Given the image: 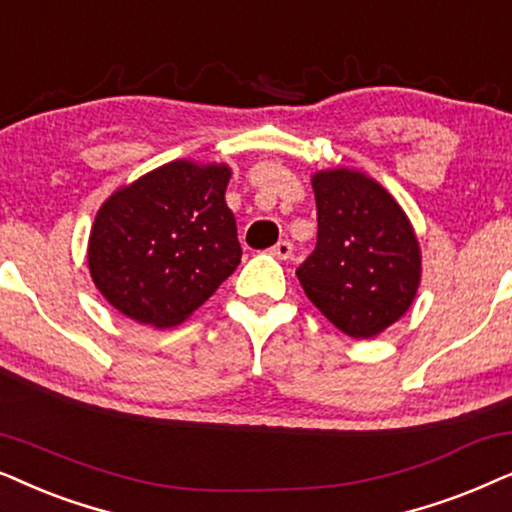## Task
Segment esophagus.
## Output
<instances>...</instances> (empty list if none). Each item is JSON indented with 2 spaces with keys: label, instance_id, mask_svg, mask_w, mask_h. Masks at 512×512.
I'll list each match as a JSON object with an SVG mask.
<instances>
[{
  "label": "esophagus",
  "instance_id": "1",
  "mask_svg": "<svg viewBox=\"0 0 512 512\" xmlns=\"http://www.w3.org/2000/svg\"><path fill=\"white\" fill-rule=\"evenodd\" d=\"M269 255H274L276 260H290V257H292V243L290 241H278L274 248H269Z\"/></svg>",
  "mask_w": 512,
  "mask_h": 512
}]
</instances>
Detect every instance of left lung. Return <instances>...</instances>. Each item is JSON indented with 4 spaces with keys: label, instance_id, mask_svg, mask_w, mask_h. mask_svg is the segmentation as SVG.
Segmentation results:
<instances>
[{
    "label": "left lung",
    "instance_id": "8db88e82",
    "mask_svg": "<svg viewBox=\"0 0 512 512\" xmlns=\"http://www.w3.org/2000/svg\"><path fill=\"white\" fill-rule=\"evenodd\" d=\"M318 243L297 278L313 306L353 339H372L417 297L421 248L393 194L356 168L311 175Z\"/></svg>",
    "mask_w": 512,
    "mask_h": 512
}]
</instances>
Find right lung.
Returning a JSON list of instances; mask_svg holds the SVG:
<instances>
[{
    "instance_id": "add662e5",
    "label": "right lung",
    "mask_w": 512,
    "mask_h": 512,
    "mask_svg": "<svg viewBox=\"0 0 512 512\" xmlns=\"http://www.w3.org/2000/svg\"><path fill=\"white\" fill-rule=\"evenodd\" d=\"M227 163L177 159L121 185L95 213L88 271L124 316L156 330L192 316L241 262Z\"/></svg>"
}]
</instances>
